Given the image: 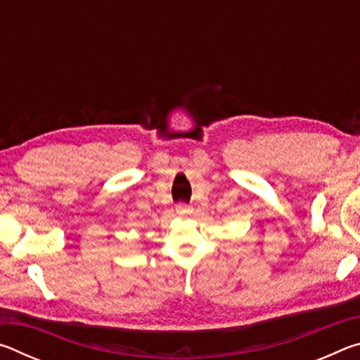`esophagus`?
Instances as JSON below:
<instances>
[{"label":"esophagus","mask_w":360,"mask_h":360,"mask_svg":"<svg viewBox=\"0 0 360 360\" xmlns=\"http://www.w3.org/2000/svg\"><path fill=\"white\" fill-rule=\"evenodd\" d=\"M176 212H178L179 216H186V214H188V212H191V206H187L184 203H179L178 206H176Z\"/></svg>","instance_id":"1"}]
</instances>
